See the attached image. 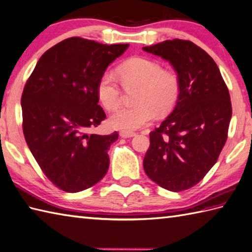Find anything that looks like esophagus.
<instances>
[{
  "mask_svg": "<svg viewBox=\"0 0 252 252\" xmlns=\"http://www.w3.org/2000/svg\"><path fill=\"white\" fill-rule=\"evenodd\" d=\"M120 136H121L122 138H131V137H135V136H136V132L122 130V131H120Z\"/></svg>",
  "mask_w": 252,
  "mask_h": 252,
  "instance_id": "34e87169",
  "label": "esophagus"
}]
</instances>
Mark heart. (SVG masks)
Listing matches in <instances>:
<instances>
[{"mask_svg":"<svg viewBox=\"0 0 252 252\" xmlns=\"http://www.w3.org/2000/svg\"><path fill=\"white\" fill-rule=\"evenodd\" d=\"M117 73L125 87L139 86L138 104L122 107L112 114L110 124L126 131L139 129L154 120L156 113H168L176 104L180 84L175 73L165 71L158 61L149 58H130L121 63ZM97 94L107 110H115L122 101V88L112 71H104L97 83Z\"/></svg>","mask_w":252,"mask_h":252,"instance_id":"b5f03b06","label":"heart"}]
</instances>
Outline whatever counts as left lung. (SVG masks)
Instances as JSON below:
<instances>
[{"instance_id": "left-lung-1", "label": "left lung", "mask_w": 252, "mask_h": 252, "mask_svg": "<svg viewBox=\"0 0 252 252\" xmlns=\"http://www.w3.org/2000/svg\"><path fill=\"white\" fill-rule=\"evenodd\" d=\"M142 49L169 61L180 84L175 109L150 132L143 168L159 187L184 191L202 180L224 147L230 94L215 60L191 41L175 38Z\"/></svg>"}]
</instances>
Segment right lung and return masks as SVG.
I'll list each match as a JSON object with an SVG mask.
<instances>
[{
    "label": "right lung",
    "instance_id": "obj_1",
    "mask_svg": "<svg viewBox=\"0 0 252 252\" xmlns=\"http://www.w3.org/2000/svg\"><path fill=\"white\" fill-rule=\"evenodd\" d=\"M128 46L66 38L42 55L26 83L21 96L26 142L42 171L63 191L91 188L109 169L108 150L119 133L87 131L107 117L98 104L99 77Z\"/></svg>",
    "mask_w": 252,
    "mask_h": 252
}]
</instances>
